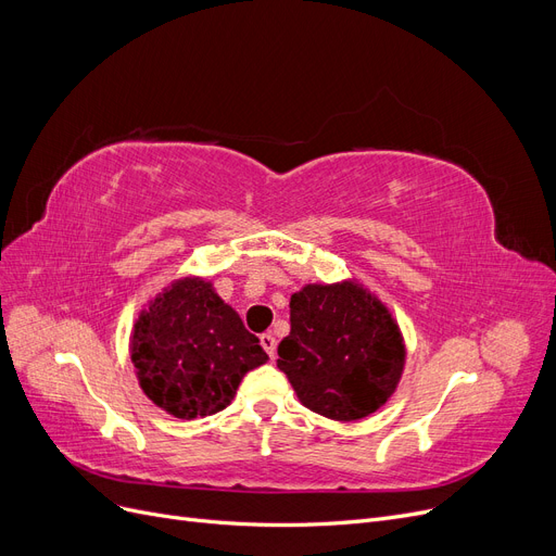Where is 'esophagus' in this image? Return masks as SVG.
Returning <instances> with one entry per match:
<instances>
[{"instance_id":"34e87169","label":"esophagus","mask_w":556,"mask_h":556,"mask_svg":"<svg viewBox=\"0 0 556 556\" xmlns=\"http://www.w3.org/2000/svg\"><path fill=\"white\" fill-rule=\"evenodd\" d=\"M260 343H262V349L267 351V355L274 359L276 357V337L274 334H262Z\"/></svg>"}]
</instances>
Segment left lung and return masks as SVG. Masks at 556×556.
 I'll return each instance as SVG.
<instances>
[{"label":"left lung","instance_id":"left-lung-1","mask_svg":"<svg viewBox=\"0 0 556 556\" xmlns=\"http://www.w3.org/2000/svg\"><path fill=\"white\" fill-rule=\"evenodd\" d=\"M289 321L278 368L307 409L353 422L399 389L407 362L403 330L357 278L307 282L289 301Z\"/></svg>","mask_w":556,"mask_h":556}]
</instances>
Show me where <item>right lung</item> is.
Listing matches in <instances>:
<instances>
[{
    "label": "right lung",
    "instance_id": "right-lung-1",
    "mask_svg": "<svg viewBox=\"0 0 556 556\" xmlns=\"http://www.w3.org/2000/svg\"><path fill=\"white\" fill-rule=\"evenodd\" d=\"M128 353L147 399L182 420L228 407L242 378L269 359L213 280L192 274L147 301Z\"/></svg>",
    "mask_w": 556,
    "mask_h": 556
}]
</instances>
